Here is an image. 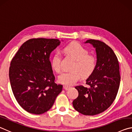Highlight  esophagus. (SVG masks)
Returning a JSON list of instances; mask_svg holds the SVG:
<instances>
[{"instance_id":"obj_1","label":"esophagus","mask_w":132,"mask_h":132,"mask_svg":"<svg viewBox=\"0 0 132 132\" xmlns=\"http://www.w3.org/2000/svg\"><path fill=\"white\" fill-rule=\"evenodd\" d=\"M63 88L65 90H68L70 88V86H67V85H64Z\"/></svg>"}]
</instances>
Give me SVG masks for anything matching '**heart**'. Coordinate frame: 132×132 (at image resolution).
I'll return each instance as SVG.
<instances>
[{
    "label": "heart",
    "mask_w": 132,
    "mask_h": 132,
    "mask_svg": "<svg viewBox=\"0 0 132 132\" xmlns=\"http://www.w3.org/2000/svg\"><path fill=\"white\" fill-rule=\"evenodd\" d=\"M64 53L74 60L72 65V71L65 72L59 75L58 81L66 85H72L82 77L88 78L91 75L96 67V58L88 54L86 48L77 43H72L66 46ZM61 57L60 54L55 53L51 60L52 67L57 72L62 70Z\"/></svg>",
    "instance_id": "b5f03b06"
}]
</instances>
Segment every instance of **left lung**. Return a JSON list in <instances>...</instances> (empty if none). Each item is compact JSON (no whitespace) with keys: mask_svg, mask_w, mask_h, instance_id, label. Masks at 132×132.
<instances>
[{"mask_svg":"<svg viewBox=\"0 0 132 132\" xmlns=\"http://www.w3.org/2000/svg\"><path fill=\"white\" fill-rule=\"evenodd\" d=\"M95 48L96 67L86 80L89 88L82 85L75 86L78 96L72 105L74 109L84 115H98L106 110L113 102L119 88L120 76L117 57L105 43L88 40Z\"/></svg>","mask_w":132,"mask_h":132,"instance_id":"8db88e82","label":"left lung"}]
</instances>
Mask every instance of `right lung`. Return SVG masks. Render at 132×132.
I'll use <instances>...</instances> for the list:
<instances>
[{
  "mask_svg": "<svg viewBox=\"0 0 132 132\" xmlns=\"http://www.w3.org/2000/svg\"><path fill=\"white\" fill-rule=\"evenodd\" d=\"M58 39L38 38L27 40L13 58L9 68L12 89L20 106L40 115L53 106L62 85L55 83L50 54L60 44Z\"/></svg>",
  "mask_w": 132,
  "mask_h": 132,
  "instance_id": "add662e5",
  "label": "right lung"
}]
</instances>
